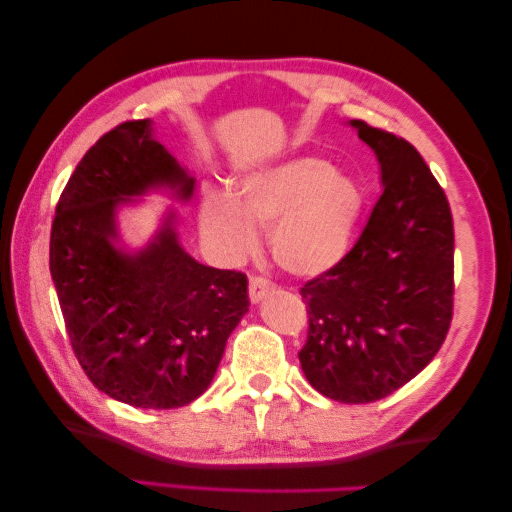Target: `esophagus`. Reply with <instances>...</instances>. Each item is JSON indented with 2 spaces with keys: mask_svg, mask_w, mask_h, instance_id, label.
Masks as SVG:
<instances>
[{
  "mask_svg": "<svg viewBox=\"0 0 512 512\" xmlns=\"http://www.w3.org/2000/svg\"><path fill=\"white\" fill-rule=\"evenodd\" d=\"M270 292H274V283L267 281L265 276H249V299L254 301V304H258V301H263Z\"/></svg>",
  "mask_w": 512,
  "mask_h": 512,
  "instance_id": "34e87169",
  "label": "esophagus"
}]
</instances>
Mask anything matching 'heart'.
Segmentation results:
<instances>
[{
  "label": "heart",
  "instance_id": "1",
  "mask_svg": "<svg viewBox=\"0 0 512 512\" xmlns=\"http://www.w3.org/2000/svg\"><path fill=\"white\" fill-rule=\"evenodd\" d=\"M363 213L358 183L335 174L326 158L304 156L238 183L236 199L206 192L201 231L224 256L256 245L254 224L270 229V249L283 270L315 276L338 265L351 247Z\"/></svg>",
  "mask_w": 512,
  "mask_h": 512
}]
</instances>
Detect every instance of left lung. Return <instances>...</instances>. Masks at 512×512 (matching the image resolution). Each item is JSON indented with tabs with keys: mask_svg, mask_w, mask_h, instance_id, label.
Segmentation results:
<instances>
[{
	"mask_svg": "<svg viewBox=\"0 0 512 512\" xmlns=\"http://www.w3.org/2000/svg\"><path fill=\"white\" fill-rule=\"evenodd\" d=\"M381 163L383 192L345 258L301 286L308 383L342 404H372L420 374L454 315V220L420 152L351 122Z\"/></svg>",
	"mask_w": 512,
	"mask_h": 512,
	"instance_id": "8db88e82",
	"label": "left lung"
}]
</instances>
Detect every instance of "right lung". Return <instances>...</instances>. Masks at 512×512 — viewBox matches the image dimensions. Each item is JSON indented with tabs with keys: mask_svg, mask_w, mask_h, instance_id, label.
Returning a JSON list of instances; mask_svg holds the SVG:
<instances>
[{
	"mask_svg": "<svg viewBox=\"0 0 512 512\" xmlns=\"http://www.w3.org/2000/svg\"><path fill=\"white\" fill-rule=\"evenodd\" d=\"M152 186L188 199L195 181L152 138L149 120L104 133L58 199L49 270L72 351L95 388L167 410L211 385L249 295L245 274L197 263L170 224L138 256L113 249L115 206Z\"/></svg>",
	"mask_w": 512,
	"mask_h": 512,
	"instance_id": "add662e5",
	"label": "right lung"
}]
</instances>
